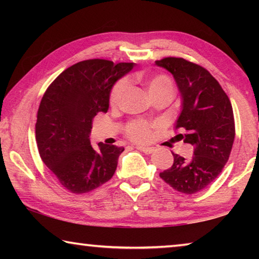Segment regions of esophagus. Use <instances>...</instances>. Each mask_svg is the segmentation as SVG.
Returning <instances> with one entry per match:
<instances>
[{
    "mask_svg": "<svg viewBox=\"0 0 259 259\" xmlns=\"http://www.w3.org/2000/svg\"><path fill=\"white\" fill-rule=\"evenodd\" d=\"M136 148H137V150H139V151L144 152V153H145V154H152V153L155 151V148H154V147H144V146H137V147H136Z\"/></svg>",
    "mask_w": 259,
    "mask_h": 259,
    "instance_id": "34e87169",
    "label": "esophagus"
}]
</instances>
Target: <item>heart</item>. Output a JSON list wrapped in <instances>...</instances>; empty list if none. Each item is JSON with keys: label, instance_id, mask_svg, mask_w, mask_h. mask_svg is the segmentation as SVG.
Instances as JSON below:
<instances>
[{"label": "heart", "instance_id": "obj_1", "mask_svg": "<svg viewBox=\"0 0 259 259\" xmlns=\"http://www.w3.org/2000/svg\"><path fill=\"white\" fill-rule=\"evenodd\" d=\"M144 84L146 87V90L150 97L153 98L155 96L160 95L165 91H174L172 83L170 78L165 75H154L151 77L143 78ZM126 89V81L121 80L113 87L109 95V104L111 106H117L120 104L123 94ZM154 125L147 123L143 120H134L129 122L125 126V135L126 137L137 143H146L151 138L152 129Z\"/></svg>", "mask_w": 259, "mask_h": 259}]
</instances>
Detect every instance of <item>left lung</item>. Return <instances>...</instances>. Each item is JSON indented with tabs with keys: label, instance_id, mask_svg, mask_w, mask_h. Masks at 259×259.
Here are the masks:
<instances>
[{
	"label": "left lung",
	"instance_id": "obj_1",
	"mask_svg": "<svg viewBox=\"0 0 259 259\" xmlns=\"http://www.w3.org/2000/svg\"><path fill=\"white\" fill-rule=\"evenodd\" d=\"M172 74L182 96V112L176 129L184 143L194 147L191 159L174 155L171 168L160 177L184 194H194L222 172L233 146V109L221 84L207 69L184 58L166 57L155 61Z\"/></svg>",
	"mask_w": 259,
	"mask_h": 259
}]
</instances>
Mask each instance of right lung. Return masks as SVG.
<instances>
[{"instance_id": "add662e5", "label": "right lung", "mask_w": 259, "mask_h": 259, "mask_svg": "<svg viewBox=\"0 0 259 259\" xmlns=\"http://www.w3.org/2000/svg\"><path fill=\"white\" fill-rule=\"evenodd\" d=\"M134 65L83 60L65 69L43 95L35 124L38 153L69 192L93 191L115 172L124 148L103 143L94 147L89 137L94 117L107 112L113 85Z\"/></svg>"}]
</instances>
